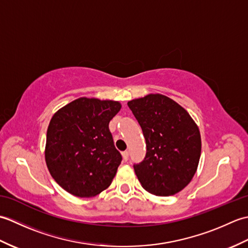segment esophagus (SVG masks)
<instances>
[{"label":"esophagus","mask_w":248,"mask_h":248,"mask_svg":"<svg viewBox=\"0 0 248 248\" xmlns=\"http://www.w3.org/2000/svg\"><path fill=\"white\" fill-rule=\"evenodd\" d=\"M123 159H124V161H128V159H129V151H124L123 152Z\"/></svg>","instance_id":"34e87169"}]
</instances>
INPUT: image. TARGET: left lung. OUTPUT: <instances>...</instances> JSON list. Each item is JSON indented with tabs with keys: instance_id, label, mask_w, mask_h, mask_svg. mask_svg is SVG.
I'll return each mask as SVG.
<instances>
[{
	"instance_id": "8db88e82",
	"label": "left lung",
	"mask_w": 248,
	"mask_h": 248,
	"mask_svg": "<svg viewBox=\"0 0 248 248\" xmlns=\"http://www.w3.org/2000/svg\"><path fill=\"white\" fill-rule=\"evenodd\" d=\"M146 140L145 160L134 165L141 186L155 196H170L186 187L202 154L198 125L180 104L161 93L128 102Z\"/></svg>"
}]
</instances>
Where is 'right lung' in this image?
I'll use <instances>...</instances> for the list:
<instances>
[{"instance_id": "obj_1", "label": "right lung", "mask_w": 248, "mask_h": 248, "mask_svg": "<svg viewBox=\"0 0 248 248\" xmlns=\"http://www.w3.org/2000/svg\"><path fill=\"white\" fill-rule=\"evenodd\" d=\"M121 108L113 100L82 97L51 118L45 149L48 170L59 186L88 198L108 188L121 163L108 124Z\"/></svg>"}]
</instances>
